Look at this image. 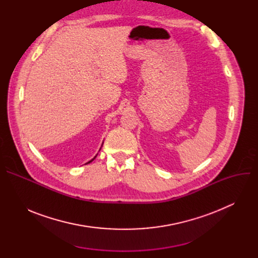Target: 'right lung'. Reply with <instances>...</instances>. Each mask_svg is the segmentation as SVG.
I'll use <instances>...</instances> for the list:
<instances>
[{
    "mask_svg": "<svg viewBox=\"0 0 258 258\" xmlns=\"http://www.w3.org/2000/svg\"><path fill=\"white\" fill-rule=\"evenodd\" d=\"M95 158H96V156H95V157H94V158H93V159H92V160H91V161H89V162H88V163H90V162H92V161H93V160H94V159H95Z\"/></svg>",
    "mask_w": 258,
    "mask_h": 258,
    "instance_id": "add662e5",
    "label": "right lung"
}]
</instances>
